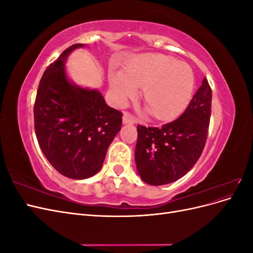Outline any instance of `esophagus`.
Listing matches in <instances>:
<instances>
[{"mask_svg": "<svg viewBox=\"0 0 253 253\" xmlns=\"http://www.w3.org/2000/svg\"><path fill=\"white\" fill-rule=\"evenodd\" d=\"M122 122H124L125 125H135L137 120L133 116H131L128 113H125L124 117H122Z\"/></svg>", "mask_w": 253, "mask_h": 253, "instance_id": "34e87169", "label": "esophagus"}]
</instances>
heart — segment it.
Wrapping results in <instances>:
<instances>
[{
	"mask_svg": "<svg viewBox=\"0 0 253 253\" xmlns=\"http://www.w3.org/2000/svg\"><path fill=\"white\" fill-rule=\"evenodd\" d=\"M113 100L125 105L136 98L139 87L153 116L170 120L183 112L193 96L195 77L191 67L173 57L144 52L129 60L126 72L112 70L109 76Z\"/></svg>",
	"mask_w": 253,
	"mask_h": 253,
	"instance_id": "b5f03b06",
	"label": "heart"
}]
</instances>
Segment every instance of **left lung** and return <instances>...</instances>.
<instances>
[{
  "mask_svg": "<svg viewBox=\"0 0 253 253\" xmlns=\"http://www.w3.org/2000/svg\"><path fill=\"white\" fill-rule=\"evenodd\" d=\"M212 90L206 78L180 116L160 127L137 126L135 163L140 178L163 186L186 175L201 157L208 135Z\"/></svg>",
  "mask_w": 253,
  "mask_h": 253,
  "instance_id": "left-lung-1",
  "label": "left lung"
}]
</instances>
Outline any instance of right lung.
Masks as SVG:
<instances>
[{
  "label": "right lung",
  "instance_id": "1",
  "mask_svg": "<svg viewBox=\"0 0 253 253\" xmlns=\"http://www.w3.org/2000/svg\"><path fill=\"white\" fill-rule=\"evenodd\" d=\"M74 44L44 72L34 106L38 142L49 164L65 177L85 179L101 170L106 152L120 131L122 114L105 103L96 88L74 83L65 62Z\"/></svg>",
  "mask_w": 253,
  "mask_h": 253
}]
</instances>
